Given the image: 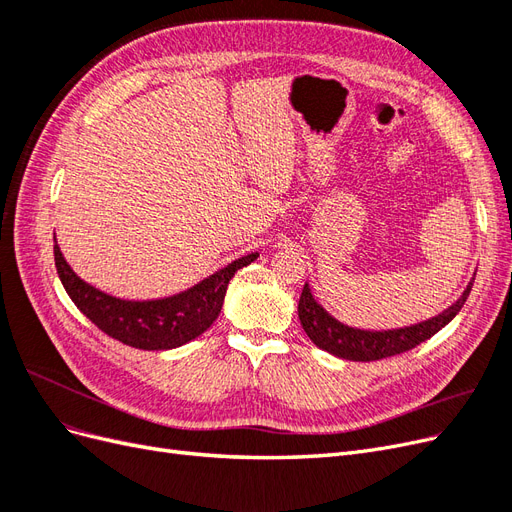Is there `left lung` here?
<instances>
[{
    "instance_id": "8db88e82",
    "label": "left lung",
    "mask_w": 512,
    "mask_h": 512,
    "mask_svg": "<svg viewBox=\"0 0 512 512\" xmlns=\"http://www.w3.org/2000/svg\"><path fill=\"white\" fill-rule=\"evenodd\" d=\"M470 290H472V282L451 307L429 320L410 324V327H404V329L363 331L335 320L327 309L314 299L312 290H309V286L305 284L299 299V320L303 324V331L307 333V337L312 339L318 348L327 350L329 354H335L339 359H348V361H363V363L380 361V359H386V356H395L406 350H412L414 346L423 344L431 335H436L459 314V309L463 307V303H466Z\"/></svg>"
}]
</instances>
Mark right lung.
I'll list each match as a JSON object with an SVG mask.
<instances>
[{"label":"right lung","mask_w":512,"mask_h":512,"mask_svg":"<svg viewBox=\"0 0 512 512\" xmlns=\"http://www.w3.org/2000/svg\"><path fill=\"white\" fill-rule=\"evenodd\" d=\"M55 267L74 305L117 342L141 350H170L203 335L222 312L228 282L258 258V252L232 260L224 269L179 294L156 301H126L83 282L55 241Z\"/></svg>","instance_id":"1"}]
</instances>
